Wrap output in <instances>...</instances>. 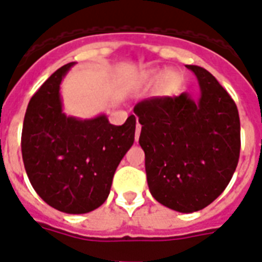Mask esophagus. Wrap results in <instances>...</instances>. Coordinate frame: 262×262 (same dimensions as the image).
Here are the masks:
<instances>
[{
  "instance_id": "esophagus-1",
  "label": "esophagus",
  "mask_w": 262,
  "mask_h": 262,
  "mask_svg": "<svg viewBox=\"0 0 262 262\" xmlns=\"http://www.w3.org/2000/svg\"><path fill=\"white\" fill-rule=\"evenodd\" d=\"M141 128H142V125L138 123L137 128H135V142H138V139H139V135H141Z\"/></svg>"
}]
</instances>
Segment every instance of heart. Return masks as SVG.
I'll return each instance as SVG.
<instances>
[{
    "mask_svg": "<svg viewBox=\"0 0 262 262\" xmlns=\"http://www.w3.org/2000/svg\"><path fill=\"white\" fill-rule=\"evenodd\" d=\"M157 78H159L157 72H151L149 75L150 82H154ZM178 86H179V75L176 74L175 71H167L159 80V90L161 94H169L172 91H175Z\"/></svg>",
    "mask_w": 262,
    "mask_h": 262,
    "instance_id": "heart-1",
    "label": "heart"
}]
</instances>
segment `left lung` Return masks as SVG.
<instances>
[{
    "mask_svg": "<svg viewBox=\"0 0 262 262\" xmlns=\"http://www.w3.org/2000/svg\"><path fill=\"white\" fill-rule=\"evenodd\" d=\"M201 87L198 101L156 97L135 105L142 124L139 145L151 195L182 213L212 204L230 183L241 151L238 108L213 75L186 66Z\"/></svg>",
    "mask_w": 262,
    "mask_h": 262,
    "instance_id": "8db88e82",
    "label": "left lung"
}]
</instances>
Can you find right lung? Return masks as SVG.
Wrapping results in <instances>:
<instances>
[{"instance_id":"obj_1","label":"right lung","mask_w":262,"mask_h":262,"mask_svg":"<svg viewBox=\"0 0 262 262\" xmlns=\"http://www.w3.org/2000/svg\"><path fill=\"white\" fill-rule=\"evenodd\" d=\"M74 62L58 68L28 102L21 154L30 183L52 208L89 213L106 201L117 165L133 146L137 119L111 124L105 115L80 120L62 113L60 84Z\"/></svg>"}]
</instances>
